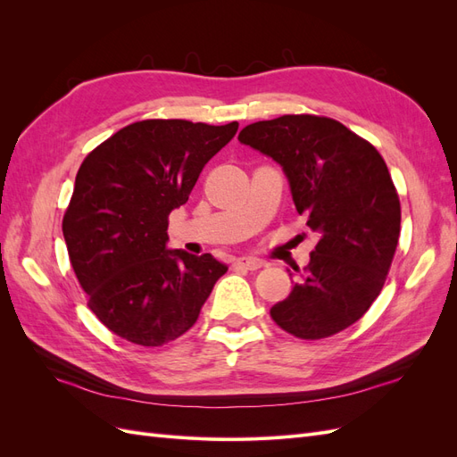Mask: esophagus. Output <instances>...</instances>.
Wrapping results in <instances>:
<instances>
[{"instance_id":"obj_1","label":"esophagus","mask_w":457,"mask_h":457,"mask_svg":"<svg viewBox=\"0 0 457 457\" xmlns=\"http://www.w3.org/2000/svg\"><path fill=\"white\" fill-rule=\"evenodd\" d=\"M262 265H265V262H262L261 259H255V257H240V259H237V262H234V267H240L245 270H257Z\"/></svg>"}]
</instances>
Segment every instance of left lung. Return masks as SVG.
Wrapping results in <instances>:
<instances>
[{
	"instance_id": "1",
	"label": "left lung",
	"mask_w": 457,
	"mask_h": 457,
	"mask_svg": "<svg viewBox=\"0 0 457 457\" xmlns=\"http://www.w3.org/2000/svg\"><path fill=\"white\" fill-rule=\"evenodd\" d=\"M240 143L278 162L299 215L320 234L272 320L299 339L353 326L381 294L400 237V200L378 148L341 121L286 114L245 126Z\"/></svg>"
}]
</instances>
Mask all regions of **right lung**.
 Returning a JSON list of instances; mask_svg holds the SVG:
<instances>
[{
  "mask_svg": "<svg viewBox=\"0 0 457 457\" xmlns=\"http://www.w3.org/2000/svg\"><path fill=\"white\" fill-rule=\"evenodd\" d=\"M237 131L238 121L143 120L81 162L62 234L87 307L118 337L141 347L181 337L228 270L210 253L171 252L165 242L170 213Z\"/></svg>",
  "mask_w": 457,
  "mask_h": 457,
  "instance_id": "obj_1",
  "label": "right lung"
}]
</instances>
